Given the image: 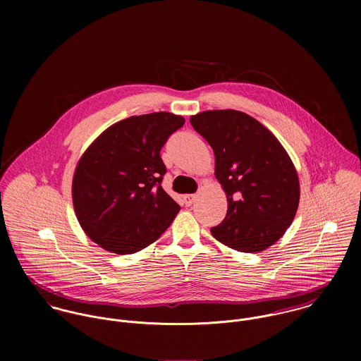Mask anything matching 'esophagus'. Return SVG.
Masks as SVG:
<instances>
[{
	"label": "esophagus",
	"mask_w": 361,
	"mask_h": 361,
	"mask_svg": "<svg viewBox=\"0 0 361 361\" xmlns=\"http://www.w3.org/2000/svg\"><path fill=\"white\" fill-rule=\"evenodd\" d=\"M183 199H185V204L186 206H192L195 203V200H196V195H186Z\"/></svg>",
	"instance_id": "1"
}]
</instances>
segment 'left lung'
<instances>
[{
    "instance_id": "left-lung-1",
    "label": "left lung",
    "mask_w": 361,
    "mask_h": 361,
    "mask_svg": "<svg viewBox=\"0 0 361 361\" xmlns=\"http://www.w3.org/2000/svg\"><path fill=\"white\" fill-rule=\"evenodd\" d=\"M190 123L212 147L215 176L228 197L226 216L211 228L212 236L238 252L265 250L298 211L300 188L292 159L265 126L242 111H204Z\"/></svg>"
}]
</instances>
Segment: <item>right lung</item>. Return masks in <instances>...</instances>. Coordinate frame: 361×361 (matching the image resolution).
Instances as JSON below:
<instances>
[{
    "mask_svg": "<svg viewBox=\"0 0 361 361\" xmlns=\"http://www.w3.org/2000/svg\"><path fill=\"white\" fill-rule=\"evenodd\" d=\"M185 119L169 112L126 118L78 162L72 199L85 233L105 250L132 255L155 242L180 207L162 189L159 152Z\"/></svg>",
    "mask_w": 361,
    "mask_h": 361,
    "instance_id": "add662e5",
    "label": "right lung"
}]
</instances>
